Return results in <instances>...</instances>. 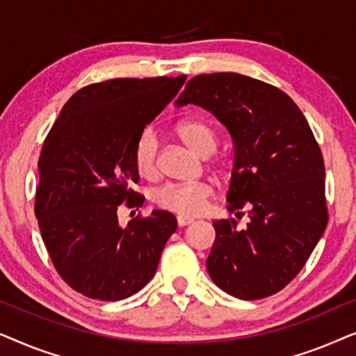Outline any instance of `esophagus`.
I'll return each mask as SVG.
<instances>
[{
    "label": "esophagus",
    "mask_w": 356,
    "mask_h": 356,
    "mask_svg": "<svg viewBox=\"0 0 356 356\" xmlns=\"http://www.w3.org/2000/svg\"><path fill=\"white\" fill-rule=\"evenodd\" d=\"M177 222H178V227H186L189 223L194 222V218L191 217H183V216H178L177 217Z\"/></svg>",
    "instance_id": "esophagus-1"
}]
</instances>
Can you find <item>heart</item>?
Instances as JSON below:
<instances>
[{
	"label": "heart",
	"mask_w": 356,
	"mask_h": 356,
	"mask_svg": "<svg viewBox=\"0 0 356 356\" xmlns=\"http://www.w3.org/2000/svg\"><path fill=\"white\" fill-rule=\"evenodd\" d=\"M178 138L193 150L194 154L207 157L216 150V131L206 120L186 118L177 124ZM159 140L154 129H144L140 133L134 150V165L144 177H152L157 170ZM213 189L207 181L196 183H167L152 191V201L159 207L183 217H196L204 212Z\"/></svg>",
	"instance_id": "obj_1"
}]
</instances>
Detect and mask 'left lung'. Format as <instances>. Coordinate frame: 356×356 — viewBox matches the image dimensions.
<instances>
[{"instance_id": "1", "label": "left lung", "mask_w": 356, "mask_h": 356, "mask_svg": "<svg viewBox=\"0 0 356 356\" xmlns=\"http://www.w3.org/2000/svg\"><path fill=\"white\" fill-rule=\"evenodd\" d=\"M199 105L233 144L228 212L248 209L246 227L216 220L207 270L240 300L280 291L306 264L327 225L323 154L305 115L285 92L236 72L188 81L177 106Z\"/></svg>"}]
</instances>
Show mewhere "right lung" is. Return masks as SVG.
I'll return each mask as SVG.
<instances>
[{
	"label": "right lung",
	"mask_w": 356,
	"mask_h": 356,
	"mask_svg": "<svg viewBox=\"0 0 356 356\" xmlns=\"http://www.w3.org/2000/svg\"><path fill=\"white\" fill-rule=\"evenodd\" d=\"M178 77L110 79L77 90L63 106L38 159L35 216L58 274L102 301L138 293L177 230L172 212L152 211L128 227L118 207L143 206L134 150L145 126L175 99Z\"/></svg>",
	"instance_id": "1"
}]
</instances>
